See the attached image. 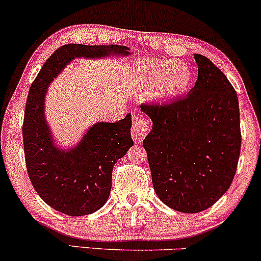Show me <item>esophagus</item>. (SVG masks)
Segmentation results:
<instances>
[{"label":"esophagus","instance_id":"1","mask_svg":"<svg viewBox=\"0 0 261 261\" xmlns=\"http://www.w3.org/2000/svg\"><path fill=\"white\" fill-rule=\"evenodd\" d=\"M149 128H151V120L146 115H140L135 119L133 127H131V135L135 143H141L146 135L148 134Z\"/></svg>","mask_w":261,"mask_h":261}]
</instances>
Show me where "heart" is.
Listing matches in <instances>:
<instances>
[{
  "label": "heart",
  "mask_w": 261,
  "mask_h": 261,
  "mask_svg": "<svg viewBox=\"0 0 261 261\" xmlns=\"http://www.w3.org/2000/svg\"><path fill=\"white\" fill-rule=\"evenodd\" d=\"M142 79L146 86L153 87L157 98L169 99L180 95L190 85L191 72L181 61H162L148 59L142 64Z\"/></svg>",
  "instance_id": "b5f03b06"
}]
</instances>
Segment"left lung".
I'll list each match as a JSON object with an SVG mask.
<instances>
[{"instance_id":"obj_1","label":"left lung","mask_w":261,"mask_h":261,"mask_svg":"<svg viewBox=\"0 0 261 261\" xmlns=\"http://www.w3.org/2000/svg\"><path fill=\"white\" fill-rule=\"evenodd\" d=\"M194 58L197 81L187 97L141 106L153 124L143 147L155 194L184 214L211 207L228 190L242 143L234 88L214 62Z\"/></svg>"}]
</instances>
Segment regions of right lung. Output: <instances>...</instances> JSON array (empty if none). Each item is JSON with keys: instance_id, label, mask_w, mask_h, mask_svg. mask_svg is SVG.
Listing matches in <instances>:
<instances>
[{"instance_id": "add662e5", "label": "right lung", "mask_w": 261, "mask_h": 261, "mask_svg": "<svg viewBox=\"0 0 261 261\" xmlns=\"http://www.w3.org/2000/svg\"><path fill=\"white\" fill-rule=\"evenodd\" d=\"M127 50L124 45L66 44L45 61L29 89L23 121L28 175L39 196L68 216L93 214L107 202L114 164L134 145L131 114L118 122H97L73 148H59L45 119L46 89L73 59L127 56Z\"/></svg>"}]
</instances>
